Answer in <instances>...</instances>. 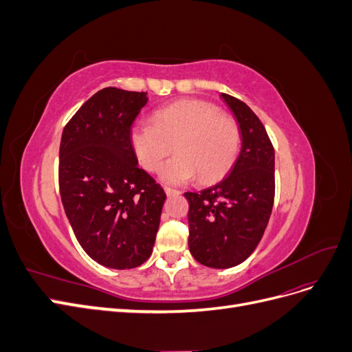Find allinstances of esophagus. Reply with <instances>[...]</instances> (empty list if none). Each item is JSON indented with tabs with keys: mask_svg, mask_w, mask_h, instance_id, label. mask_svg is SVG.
I'll list each match as a JSON object with an SVG mask.
<instances>
[{
	"mask_svg": "<svg viewBox=\"0 0 352 352\" xmlns=\"http://www.w3.org/2000/svg\"><path fill=\"white\" fill-rule=\"evenodd\" d=\"M164 192L167 197H172V195H179L180 190L175 189V188H170V186H164Z\"/></svg>",
	"mask_w": 352,
	"mask_h": 352,
	"instance_id": "1",
	"label": "esophagus"
}]
</instances>
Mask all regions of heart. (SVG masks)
<instances>
[{
    "mask_svg": "<svg viewBox=\"0 0 352 352\" xmlns=\"http://www.w3.org/2000/svg\"><path fill=\"white\" fill-rule=\"evenodd\" d=\"M133 153L148 172H157L164 158L177 151L162 168L167 184L182 185L198 179L214 184L225 177L241 151V129L233 117L207 101L180 100L158 109L153 123L136 124L131 132Z\"/></svg>",
    "mask_w": 352,
    "mask_h": 352,
    "instance_id": "b5f03b06",
    "label": "heart"
}]
</instances>
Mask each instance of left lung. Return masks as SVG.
Wrapping results in <instances>:
<instances>
[{"mask_svg":"<svg viewBox=\"0 0 352 352\" xmlns=\"http://www.w3.org/2000/svg\"><path fill=\"white\" fill-rule=\"evenodd\" d=\"M239 123L242 148L230 173L214 186L185 192L189 251L212 269L247 260L267 226L274 201V148L265 127L241 100L221 94Z\"/></svg>","mask_w":352,"mask_h":352,"instance_id":"left-lung-1","label":"left lung"}]
</instances>
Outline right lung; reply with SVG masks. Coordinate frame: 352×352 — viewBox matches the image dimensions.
Returning <instances> with one entry per match:
<instances>
[{
    "mask_svg": "<svg viewBox=\"0 0 352 352\" xmlns=\"http://www.w3.org/2000/svg\"><path fill=\"white\" fill-rule=\"evenodd\" d=\"M146 92L104 88L65 126L58 185L78 242L92 260L124 270L153 252L166 194L138 167L131 127Z\"/></svg>",
    "mask_w": 352,
    "mask_h": 352,
    "instance_id": "add662e5",
    "label": "right lung"
}]
</instances>
